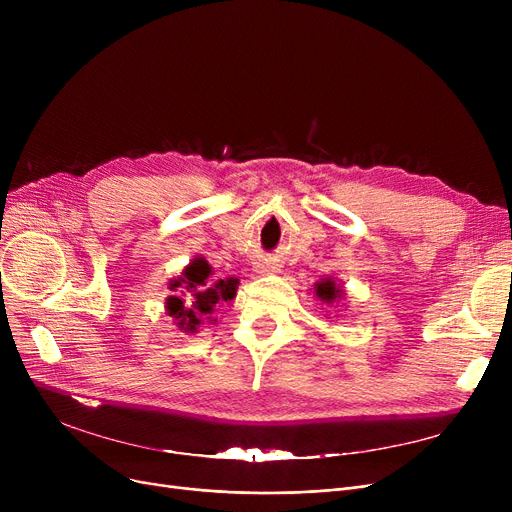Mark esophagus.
<instances>
[{
    "label": "esophagus",
    "instance_id": "1",
    "mask_svg": "<svg viewBox=\"0 0 512 512\" xmlns=\"http://www.w3.org/2000/svg\"><path fill=\"white\" fill-rule=\"evenodd\" d=\"M255 272H257V274H272V272H276V267H274V263L263 261V263H257Z\"/></svg>",
    "mask_w": 512,
    "mask_h": 512
}]
</instances>
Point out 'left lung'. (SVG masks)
Here are the masks:
<instances>
[{"mask_svg":"<svg viewBox=\"0 0 512 512\" xmlns=\"http://www.w3.org/2000/svg\"><path fill=\"white\" fill-rule=\"evenodd\" d=\"M342 290L336 286V282L332 278H324L321 282L315 284V297L321 301V303H336L342 299Z\"/></svg>","mask_w":512,"mask_h":512,"instance_id":"1","label":"left lung"}]
</instances>
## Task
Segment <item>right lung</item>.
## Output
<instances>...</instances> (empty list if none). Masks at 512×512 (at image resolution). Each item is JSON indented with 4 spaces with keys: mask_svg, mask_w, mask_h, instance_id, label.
Segmentation results:
<instances>
[{
    "mask_svg": "<svg viewBox=\"0 0 512 512\" xmlns=\"http://www.w3.org/2000/svg\"><path fill=\"white\" fill-rule=\"evenodd\" d=\"M209 278L211 265L205 257H195L178 278L170 280L172 297L166 299V311L186 334H195L203 319H211L209 315L220 301H232L236 297V278L218 282H211Z\"/></svg>",
    "mask_w": 512,
    "mask_h": 512,
    "instance_id": "add662e5",
    "label": "right lung"
}]
</instances>
